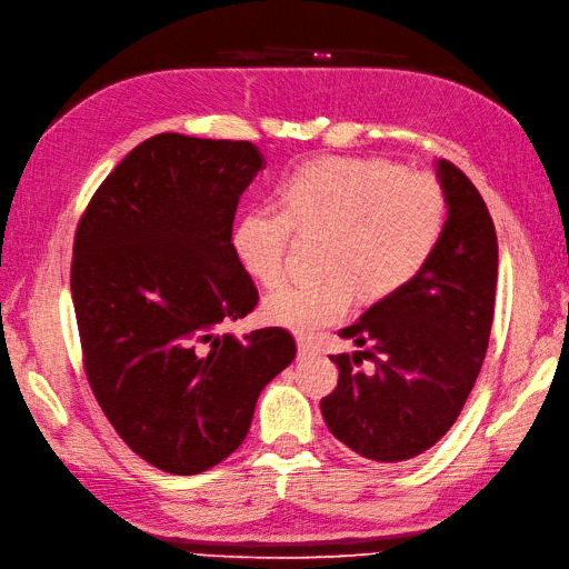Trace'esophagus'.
<instances>
[{
	"label": "esophagus",
	"mask_w": 569,
	"mask_h": 569,
	"mask_svg": "<svg viewBox=\"0 0 569 569\" xmlns=\"http://www.w3.org/2000/svg\"><path fill=\"white\" fill-rule=\"evenodd\" d=\"M297 356L299 358H313V356H319V348L309 343V340H297Z\"/></svg>",
	"instance_id": "esophagus-1"
}]
</instances>
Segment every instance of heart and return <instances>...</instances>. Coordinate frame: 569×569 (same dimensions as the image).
<instances>
[{
    "label": "heart",
    "instance_id": "obj_1",
    "mask_svg": "<svg viewBox=\"0 0 569 569\" xmlns=\"http://www.w3.org/2000/svg\"><path fill=\"white\" fill-rule=\"evenodd\" d=\"M446 194L423 172L385 158H317L280 187V209L252 207L238 217L231 250L252 280L270 287L284 272L292 231L326 233L323 280H292L264 297L274 326L313 336L343 319L358 292L385 299L419 274L446 229Z\"/></svg>",
    "mask_w": 569,
    "mask_h": 569
}]
</instances>
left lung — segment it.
<instances>
[{
    "instance_id": "obj_1",
    "label": "left lung",
    "mask_w": 569,
    "mask_h": 569,
    "mask_svg": "<svg viewBox=\"0 0 569 569\" xmlns=\"http://www.w3.org/2000/svg\"><path fill=\"white\" fill-rule=\"evenodd\" d=\"M448 219L413 280L343 328L358 348L333 356L338 387L321 413L340 443L375 462L421 456L458 421L482 368L497 292V231L482 194L452 162L436 160ZM376 358V370L355 368Z\"/></svg>"
}]
</instances>
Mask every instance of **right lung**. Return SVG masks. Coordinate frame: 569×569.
Returning a JSON list of instances; mask_svg holds the SVG:
<instances>
[{
	"instance_id": "obj_1",
	"label": "right lung",
	"mask_w": 569,
	"mask_h": 569,
	"mask_svg": "<svg viewBox=\"0 0 569 569\" xmlns=\"http://www.w3.org/2000/svg\"><path fill=\"white\" fill-rule=\"evenodd\" d=\"M262 168L248 141L158 133L113 168L74 233L87 380L123 443L162 472L229 458L260 391L297 356L284 328L219 333L258 305L231 231Z\"/></svg>"
}]
</instances>
